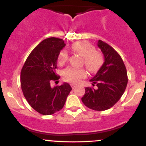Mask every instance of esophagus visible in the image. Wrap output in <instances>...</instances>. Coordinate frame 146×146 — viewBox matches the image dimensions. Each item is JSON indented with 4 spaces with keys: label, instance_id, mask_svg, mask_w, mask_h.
<instances>
[{
    "label": "esophagus",
    "instance_id": "34e87169",
    "mask_svg": "<svg viewBox=\"0 0 146 146\" xmlns=\"http://www.w3.org/2000/svg\"><path fill=\"white\" fill-rule=\"evenodd\" d=\"M70 86H71V88L73 89V88H76V84H74V83H72V84H70Z\"/></svg>",
    "mask_w": 146,
    "mask_h": 146
}]
</instances>
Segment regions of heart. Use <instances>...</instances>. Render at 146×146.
<instances>
[{
    "instance_id": "heart-1",
    "label": "heart",
    "mask_w": 146,
    "mask_h": 146,
    "mask_svg": "<svg viewBox=\"0 0 146 146\" xmlns=\"http://www.w3.org/2000/svg\"><path fill=\"white\" fill-rule=\"evenodd\" d=\"M72 48L76 53L83 57L84 64L91 72H95L100 68L103 63L102 56L99 51H95V48L88 42H77L72 44ZM68 58V54L66 50H61L58 56V62L60 65L64 64ZM63 78L69 82H78L82 78L86 77L87 73L83 69H78L68 67L63 71Z\"/></svg>"
}]
</instances>
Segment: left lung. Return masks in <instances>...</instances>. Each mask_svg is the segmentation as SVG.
Instances as JSON below:
<instances>
[{"instance_id": "1", "label": "left lung", "mask_w": 146, "mask_h": 146, "mask_svg": "<svg viewBox=\"0 0 146 146\" xmlns=\"http://www.w3.org/2000/svg\"><path fill=\"white\" fill-rule=\"evenodd\" d=\"M98 46L104 55V61L90 80L97 88H85L82 102L95 111L112 107L120 100L128 82L127 71L120 55L109 44L99 40Z\"/></svg>"}]
</instances>
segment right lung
Wrapping results in <instances>:
<instances>
[{
	"label": "right lung",
	"mask_w": 146,
	"mask_h": 146,
	"mask_svg": "<svg viewBox=\"0 0 146 146\" xmlns=\"http://www.w3.org/2000/svg\"><path fill=\"white\" fill-rule=\"evenodd\" d=\"M65 46L61 39H44L32 50L22 68L20 83L23 95L29 105L43 115L61 110L72 90L67 82L54 88L50 84L60 78L56 73V63Z\"/></svg>",
	"instance_id": "obj_1"
}]
</instances>
